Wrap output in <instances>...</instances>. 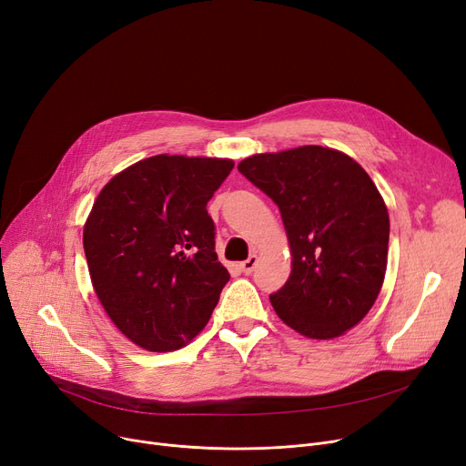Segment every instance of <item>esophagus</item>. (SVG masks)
I'll list each match as a JSON object with an SVG mask.
<instances>
[{"label":"esophagus","mask_w":466,"mask_h":466,"mask_svg":"<svg viewBox=\"0 0 466 466\" xmlns=\"http://www.w3.org/2000/svg\"><path fill=\"white\" fill-rule=\"evenodd\" d=\"M257 255H249V258L248 260H244V262H241V270H244V274H251L253 270H255V267H257Z\"/></svg>","instance_id":"obj_1"}]
</instances>
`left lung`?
I'll return each mask as SVG.
<instances>
[{"label":"left lung","instance_id":"1","mask_svg":"<svg viewBox=\"0 0 466 466\" xmlns=\"http://www.w3.org/2000/svg\"><path fill=\"white\" fill-rule=\"evenodd\" d=\"M238 171L279 208L291 276L276 314L310 339L339 337L370 312L387 272L390 222L370 175L339 150L255 154Z\"/></svg>","mask_w":466,"mask_h":466}]
</instances>
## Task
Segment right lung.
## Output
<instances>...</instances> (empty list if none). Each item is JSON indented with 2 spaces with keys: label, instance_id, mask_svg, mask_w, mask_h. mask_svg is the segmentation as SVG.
<instances>
[{
  "label": "right lung",
  "instance_id": "obj_1",
  "mask_svg": "<svg viewBox=\"0 0 466 466\" xmlns=\"http://www.w3.org/2000/svg\"><path fill=\"white\" fill-rule=\"evenodd\" d=\"M234 161L159 154L100 190L84 228L95 293L140 349L185 347L211 318L230 279L215 253L206 206Z\"/></svg>",
  "mask_w": 466,
  "mask_h": 466
}]
</instances>
